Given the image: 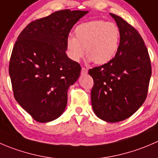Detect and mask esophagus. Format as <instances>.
<instances>
[{
  "label": "esophagus",
  "instance_id": "34e87169",
  "mask_svg": "<svg viewBox=\"0 0 158 158\" xmlns=\"http://www.w3.org/2000/svg\"><path fill=\"white\" fill-rule=\"evenodd\" d=\"M87 68H82V69H81V74H82V75H86V74H87Z\"/></svg>",
  "mask_w": 158,
  "mask_h": 158
}]
</instances>
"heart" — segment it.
I'll return each mask as SVG.
<instances>
[{
	"instance_id": "obj_1",
	"label": "heart",
	"mask_w": 158,
	"mask_h": 158,
	"mask_svg": "<svg viewBox=\"0 0 158 158\" xmlns=\"http://www.w3.org/2000/svg\"><path fill=\"white\" fill-rule=\"evenodd\" d=\"M74 34L75 37L69 36L66 40L67 54L74 61L84 57L85 50L89 60L98 64L108 63L118 53L121 33L114 23L103 20L81 23L76 27Z\"/></svg>"
}]
</instances>
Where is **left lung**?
Instances as JSON below:
<instances>
[{
    "mask_svg": "<svg viewBox=\"0 0 158 158\" xmlns=\"http://www.w3.org/2000/svg\"><path fill=\"white\" fill-rule=\"evenodd\" d=\"M110 15L121 33L118 53L113 60L90 69L88 74L94 80V112L100 119L115 123L130 118L143 104L151 76V64L138 31L121 17Z\"/></svg>",
    "mask_w": 158,
    "mask_h": 158,
    "instance_id": "left-lung-1",
    "label": "left lung"
}]
</instances>
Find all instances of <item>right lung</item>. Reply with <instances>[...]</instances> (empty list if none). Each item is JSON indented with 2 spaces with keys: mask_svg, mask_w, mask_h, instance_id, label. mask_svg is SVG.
I'll use <instances>...</instances> for the list:
<instances>
[{
  "mask_svg": "<svg viewBox=\"0 0 158 158\" xmlns=\"http://www.w3.org/2000/svg\"><path fill=\"white\" fill-rule=\"evenodd\" d=\"M88 11L61 10L30 23L15 42L9 64L14 95L37 122L57 119L64 111L68 90L81 68L67 56L73 26Z\"/></svg>",
  "mask_w": 158,
  "mask_h": 158,
  "instance_id": "obj_1",
  "label": "right lung"
}]
</instances>
